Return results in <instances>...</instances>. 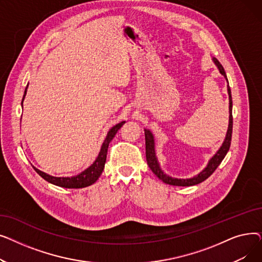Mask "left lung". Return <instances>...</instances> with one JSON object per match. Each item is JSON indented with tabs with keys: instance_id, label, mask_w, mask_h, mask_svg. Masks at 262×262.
<instances>
[{
	"instance_id": "obj_1",
	"label": "left lung",
	"mask_w": 262,
	"mask_h": 262,
	"mask_svg": "<svg viewBox=\"0 0 262 262\" xmlns=\"http://www.w3.org/2000/svg\"><path fill=\"white\" fill-rule=\"evenodd\" d=\"M214 63L219 68L220 73H221L227 80L226 73L224 71V68L222 64L219 62L216 58H213ZM228 81V80H227ZM227 91L229 95V124H228V129L227 134L225 137V140L222 144V146L220 147V149L216 152V154L209 160L207 167H206L199 175L188 178V180H178V178H173L168 176L167 174H164L160 167L159 163L156 158L155 154V146H154V137L148 129H144V135H145V156H146V161L149 169L152 170V172L159 178L160 181H162L164 184L172 185V186H181V187H188V186H194L198 185L202 182H204L216 170V168L220 166V163L222 162L224 157L226 156L228 149L230 147V142H231V134H232V100H231V91L229 85H227Z\"/></svg>"
}]
</instances>
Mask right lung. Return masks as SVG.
Segmentation results:
<instances>
[{"label": "right lung", "instance_id": "obj_1", "mask_svg": "<svg viewBox=\"0 0 262 262\" xmlns=\"http://www.w3.org/2000/svg\"><path fill=\"white\" fill-rule=\"evenodd\" d=\"M25 94H26V89L24 91L23 100L25 98ZM23 100H22V103H23ZM124 123H125V122L123 121V122L117 124V125H115L112 129L108 132V134L106 136V139L103 142V145L101 147V150H100L98 158L95 159V161L91 164V166L88 169H86L84 172H81L80 174H78L76 176H73V177H54V176H51V175H49V174H47V173H45L42 171L36 169L35 167H33L34 170L41 177H42L43 180H46L47 182H49V183H51V184H53L55 186L62 187V188L77 189V188L88 187V186L94 184L96 181L99 180V177L101 176V174H102V172L104 170L105 162H106V157H107L108 145H109L110 141L114 139L115 135L121 128V126L123 125Z\"/></svg>", "mask_w": 262, "mask_h": 262}]
</instances>
